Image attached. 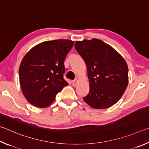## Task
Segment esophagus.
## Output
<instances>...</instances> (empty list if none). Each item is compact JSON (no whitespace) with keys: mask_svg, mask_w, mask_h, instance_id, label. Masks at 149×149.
<instances>
[{"mask_svg":"<svg viewBox=\"0 0 149 149\" xmlns=\"http://www.w3.org/2000/svg\"><path fill=\"white\" fill-rule=\"evenodd\" d=\"M78 82H79V80H78L77 79H75L74 80H73V81H72V86H77V85L78 84Z\"/></svg>","mask_w":149,"mask_h":149,"instance_id":"34e87169","label":"esophagus"}]
</instances>
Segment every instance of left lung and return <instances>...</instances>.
Wrapping results in <instances>:
<instances>
[{
  "mask_svg": "<svg viewBox=\"0 0 149 149\" xmlns=\"http://www.w3.org/2000/svg\"><path fill=\"white\" fill-rule=\"evenodd\" d=\"M74 46L84 60L90 80L89 93L83 100L93 109L111 107L128 84L126 61L113 47L97 38L76 41Z\"/></svg>",
  "mask_w": 149,
  "mask_h": 149,
  "instance_id": "8db88e82",
  "label": "left lung"
}]
</instances>
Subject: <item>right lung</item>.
I'll return each instance as SVG.
<instances>
[{
	"instance_id": "add662e5",
	"label": "right lung",
	"mask_w": 149,
	"mask_h": 149,
	"mask_svg": "<svg viewBox=\"0 0 149 149\" xmlns=\"http://www.w3.org/2000/svg\"><path fill=\"white\" fill-rule=\"evenodd\" d=\"M74 41H45L34 46L21 62L19 76L26 100L36 107L49 106L68 82L63 79L64 61Z\"/></svg>"
}]
</instances>
